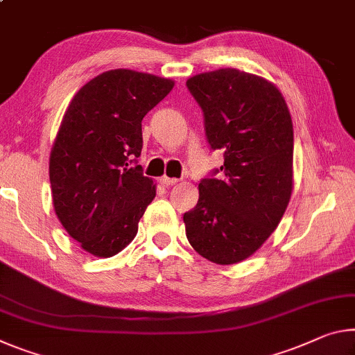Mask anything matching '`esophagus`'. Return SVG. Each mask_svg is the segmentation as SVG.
Segmentation results:
<instances>
[{"mask_svg": "<svg viewBox=\"0 0 355 355\" xmlns=\"http://www.w3.org/2000/svg\"><path fill=\"white\" fill-rule=\"evenodd\" d=\"M159 183L162 184V187H166V188H171V187H173V184H177V183H178V180H177V178H168V177H162V178L159 180Z\"/></svg>", "mask_w": 355, "mask_h": 355, "instance_id": "esophagus-1", "label": "esophagus"}]
</instances>
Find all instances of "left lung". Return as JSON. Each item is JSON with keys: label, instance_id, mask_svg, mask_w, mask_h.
<instances>
[{"label": "left lung", "instance_id": "obj_1", "mask_svg": "<svg viewBox=\"0 0 355 355\" xmlns=\"http://www.w3.org/2000/svg\"><path fill=\"white\" fill-rule=\"evenodd\" d=\"M204 112L207 140L224 151L218 179L199 183V200L183 215L191 246L230 266L261 248L292 194L294 129L288 104L266 78L224 67L188 78Z\"/></svg>", "mask_w": 355, "mask_h": 355}]
</instances>
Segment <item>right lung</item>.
<instances>
[{
  "label": "right lung",
  "mask_w": 355,
  "mask_h": 355,
  "mask_svg": "<svg viewBox=\"0 0 355 355\" xmlns=\"http://www.w3.org/2000/svg\"><path fill=\"white\" fill-rule=\"evenodd\" d=\"M172 88L171 78L112 69L67 107L50 153V187L60 223L89 254L112 257L136 237L156 196L136 161L142 120Z\"/></svg>",
  "instance_id": "add662e5"
}]
</instances>
